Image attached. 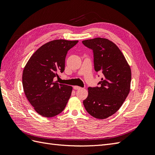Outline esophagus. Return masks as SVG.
Here are the masks:
<instances>
[{"mask_svg": "<svg viewBox=\"0 0 155 155\" xmlns=\"http://www.w3.org/2000/svg\"><path fill=\"white\" fill-rule=\"evenodd\" d=\"M74 89H75V90H79V89H81V87H79V86H74Z\"/></svg>", "mask_w": 155, "mask_h": 155, "instance_id": "1", "label": "esophagus"}]
</instances>
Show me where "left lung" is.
Instances as JSON below:
<instances>
[{
	"mask_svg": "<svg viewBox=\"0 0 155 155\" xmlns=\"http://www.w3.org/2000/svg\"><path fill=\"white\" fill-rule=\"evenodd\" d=\"M82 43L92 50L95 71L102 74L99 87L88 88L83 105L93 117L105 119L118 111L127 97L130 68L118 46L109 39L97 37Z\"/></svg>",
	"mask_w": 155,
	"mask_h": 155,
	"instance_id": "obj_1",
	"label": "left lung"
}]
</instances>
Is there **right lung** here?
Wrapping results in <instances>:
<instances>
[{
  "label": "right lung",
  "mask_w": 155,
  "mask_h": 155,
  "mask_svg": "<svg viewBox=\"0 0 155 155\" xmlns=\"http://www.w3.org/2000/svg\"><path fill=\"white\" fill-rule=\"evenodd\" d=\"M78 41L58 39L45 44L31 55L23 70L22 86L35 110L46 118L61 113L71 96V86L58 84L55 78L64 70L68 51Z\"/></svg>",
  "instance_id": "obj_1"
}]
</instances>
